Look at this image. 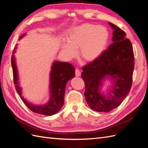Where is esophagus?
I'll return each mask as SVG.
<instances>
[{"label":"esophagus","instance_id":"obj_1","mask_svg":"<svg viewBox=\"0 0 148 148\" xmlns=\"http://www.w3.org/2000/svg\"><path fill=\"white\" fill-rule=\"evenodd\" d=\"M75 75L76 77H79L81 75V71H80L78 69L75 70Z\"/></svg>","mask_w":148,"mask_h":148}]
</instances>
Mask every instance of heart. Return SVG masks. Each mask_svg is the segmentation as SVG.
I'll list each match as a JSON object with an SVG mask.
<instances>
[{"label": "heart", "mask_w": 148, "mask_h": 148, "mask_svg": "<svg viewBox=\"0 0 148 148\" xmlns=\"http://www.w3.org/2000/svg\"><path fill=\"white\" fill-rule=\"evenodd\" d=\"M108 31L102 26L84 23L71 28L66 41L61 45V51L69 59L74 58L78 48V56L84 61L97 59L106 49L109 41Z\"/></svg>", "instance_id": "b5f03b06"}]
</instances>
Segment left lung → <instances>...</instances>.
I'll return each mask as SVG.
<instances>
[{
    "mask_svg": "<svg viewBox=\"0 0 148 148\" xmlns=\"http://www.w3.org/2000/svg\"><path fill=\"white\" fill-rule=\"evenodd\" d=\"M114 29L112 43L97 59L82 68V77L85 84L84 95L89 107L97 112L111 111L118 107L132 88L135 58L131 41L117 26ZM109 75L114 80L113 88L106 98L99 88L103 79Z\"/></svg>",
    "mask_w": 148,
    "mask_h": 148,
    "instance_id": "8db88e82",
    "label": "left lung"
}]
</instances>
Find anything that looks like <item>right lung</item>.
Returning a JSON list of instances; mask_svg holds the SVG:
<instances>
[{
    "label": "right lung",
    "mask_w": 148,
    "mask_h": 148,
    "mask_svg": "<svg viewBox=\"0 0 148 148\" xmlns=\"http://www.w3.org/2000/svg\"><path fill=\"white\" fill-rule=\"evenodd\" d=\"M24 36L23 34L20 37L21 39ZM11 64L13 70V82L16 92L18 94L24 104L28 109L34 113L52 115L58 112L64 104V95L65 92L66 84L69 80L75 77V68L72 65L67 62H55L52 66L51 72V98L47 104L44 106H34L29 104L21 96V89L19 86L18 82L17 69L15 60L13 55L12 56Z\"/></svg>",
    "instance_id": "right-lung-1"
}]
</instances>
